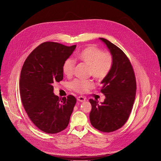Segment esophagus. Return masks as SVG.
I'll return each mask as SVG.
<instances>
[{
    "label": "esophagus",
    "instance_id": "esophagus-1",
    "mask_svg": "<svg viewBox=\"0 0 161 161\" xmlns=\"http://www.w3.org/2000/svg\"><path fill=\"white\" fill-rule=\"evenodd\" d=\"M77 101H79V102H85V101L86 100V98H84V97H83V96H79V97L77 98Z\"/></svg>",
    "mask_w": 161,
    "mask_h": 161
}]
</instances>
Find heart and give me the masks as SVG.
<instances>
[{"mask_svg": "<svg viewBox=\"0 0 161 161\" xmlns=\"http://www.w3.org/2000/svg\"><path fill=\"white\" fill-rule=\"evenodd\" d=\"M77 58L79 60L89 66V74L94 79L102 80L105 79L111 71L113 66V58L108 52L102 51L95 46H89L80 51ZM75 63L70 58L66 59L63 65V72L65 75L70 77L73 75ZM94 86L90 80H74L71 84V88L80 93L87 92Z\"/></svg>", "mask_w": 161, "mask_h": 161, "instance_id": "heart-1", "label": "heart"}]
</instances>
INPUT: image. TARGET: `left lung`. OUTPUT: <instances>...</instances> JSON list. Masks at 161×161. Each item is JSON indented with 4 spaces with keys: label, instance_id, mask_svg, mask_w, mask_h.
I'll return each instance as SVG.
<instances>
[{
    "label": "left lung",
    "instance_id": "obj_1",
    "mask_svg": "<svg viewBox=\"0 0 161 161\" xmlns=\"http://www.w3.org/2000/svg\"><path fill=\"white\" fill-rule=\"evenodd\" d=\"M113 58V66L101 84L105 99L100 104L89 100L92 108L89 119L92 125L102 132L119 130L130 117L135 100L136 82L133 67L124 53L109 41L100 38Z\"/></svg>",
    "mask_w": 161,
    "mask_h": 161
}]
</instances>
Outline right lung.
Returning a JSON list of instances; mask_svg holds the SVG:
<instances>
[{"label": "right lung", "instance_id": "1", "mask_svg": "<svg viewBox=\"0 0 161 161\" xmlns=\"http://www.w3.org/2000/svg\"><path fill=\"white\" fill-rule=\"evenodd\" d=\"M75 47L53 42L42 43L23 65L19 89L23 107L31 122L46 133L65 130L76 103L72 95L61 99L53 92V84L63 79V63Z\"/></svg>", "mask_w": 161, "mask_h": 161}]
</instances>
